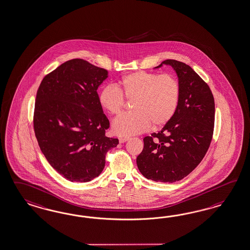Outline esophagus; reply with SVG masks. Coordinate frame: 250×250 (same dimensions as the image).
Listing matches in <instances>:
<instances>
[{"label":"esophagus","instance_id":"obj_1","mask_svg":"<svg viewBox=\"0 0 250 250\" xmlns=\"http://www.w3.org/2000/svg\"><path fill=\"white\" fill-rule=\"evenodd\" d=\"M120 143H124L126 141H128V138H120Z\"/></svg>","mask_w":250,"mask_h":250}]
</instances>
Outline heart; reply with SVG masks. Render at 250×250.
I'll use <instances>...</instances> for the list:
<instances>
[{
	"label": "heart",
	"mask_w": 250,
	"mask_h": 250,
	"mask_svg": "<svg viewBox=\"0 0 250 250\" xmlns=\"http://www.w3.org/2000/svg\"><path fill=\"white\" fill-rule=\"evenodd\" d=\"M180 84L171 74L139 71L121 78L115 86L107 85L99 93V102L111 115L121 113L125 99L133 100V111L116 118L112 130L119 136H132L165 125L172 119L180 101Z\"/></svg>",
	"instance_id": "heart-1"
}]
</instances>
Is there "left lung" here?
Segmentation results:
<instances>
[{
	"instance_id": "obj_1",
	"label": "left lung",
	"mask_w": 250,
	"mask_h": 250,
	"mask_svg": "<svg viewBox=\"0 0 250 250\" xmlns=\"http://www.w3.org/2000/svg\"><path fill=\"white\" fill-rule=\"evenodd\" d=\"M180 84V101L172 119L158 133L143 139L137 157L141 174L157 182L172 183L184 179L203 160L211 142L215 103L208 85L192 68L176 60H166Z\"/></svg>"
}]
</instances>
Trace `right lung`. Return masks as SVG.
I'll return each mask as SVG.
<instances>
[{
	"label": "right lung",
	"mask_w": 250,
	"mask_h": 250,
	"mask_svg": "<svg viewBox=\"0 0 250 250\" xmlns=\"http://www.w3.org/2000/svg\"><path fill=\"white\" fill-rule=\"evenodd\" d=\"M108 71L83 59H73L47 74L40 84L33 128L42 152L51 166L71 182H88L105 166V157L117 147L108 138L109 120L97 90Z\"/></svg>",
	"instance_id": "obj_1"
}]
</instances>
